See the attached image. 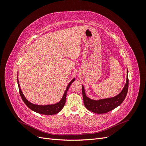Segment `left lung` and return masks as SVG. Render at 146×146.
I'll use <instances>...</instances> for the list:
<instances>
[{
	"label": "left lung",
	"instance_id": "left-lung-1",
	"mask_svg": "<svg viewBox=\"0 0 146 146\" xmlns=\"http://www.w3.org/2000/svg\"><path fill=\"white\" fill-rule=\"evenodd\" d=\"M128 88H129V77H128L127 69L125 85L120 93L113 98L100 99L98 100H92L86 96L85 88L82 85V94L84 105L88 110L93 113L98 114L108 113L117 107L122 103L127 96Z\"/></svg>",
	"mask_w": 146,
	"mask_h": 146
}]
</instances>
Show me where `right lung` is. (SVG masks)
I'll list each match as a JSON object with an SVG mask.
<instances>
[{"label": "right lung", "mask_w": 146, "mask_h": 146, "mask_svg": "<svg viewBox=\"0 0 146 146\" xmlns=\"http://www.w3.org/2000/svg\"><path fill=\"white\" fill-rule=\"evenodd\" d=\"M17 84H18L19 91L21 97L22 99H23V100L24 101V102L25 104V105H27L30 109L32 110V111H34L38 113L41 114H46V115H52V114H55L59 113L64 107V104L66 103V94H67V91L69 90V88L70 87V85H71L72 82L75 80V78H73L68 84V85L67 88H66V90L63 94V98L61 99V100L59 102L55 104L47 105H35L30 102L29 100L26 99V98H25L23 93V92L21 91L19 81H18V78H17Z\"/></svg>", "instance_id": "obj_1"}]
</instances>
